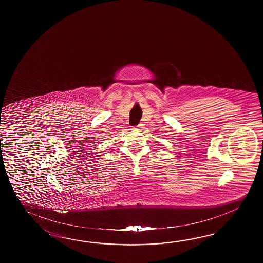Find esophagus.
Returning <instances> with one entry per match:
<instances>
[{"instance_id": "1", "label": "esophagus", "mask_w": 263, "mask_h": 263, "mask_svg": "<svg viewBox=\"0 0 263 263\" xmlns=\"http://www.w3.org/2000/svg\"><path fill=\"white\" fill-rule=\"evenodd\" d=\"M143 124H139L137 127H136V129H139V130H141V129H143Z\"/></svg>"}]
</instances>
